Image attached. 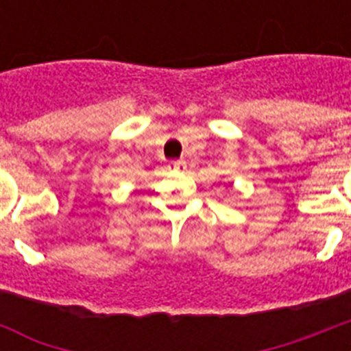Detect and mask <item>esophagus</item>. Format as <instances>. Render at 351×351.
<instances>
[{"label":"esophagus","instance_id":"34e87169","mask_svg":"<svg viewBox=\"0 0 351 351\" xmlns=\"http://www.w3.org/2000/svg\"><path fill=\"white\" fill-rule=\"evenodd\" d=\"M171 169H175V171H186V162L184 160H176V162H171L169 164Z\"/></svg>","mask_w":351,"mask_h":351}]
</instances>
